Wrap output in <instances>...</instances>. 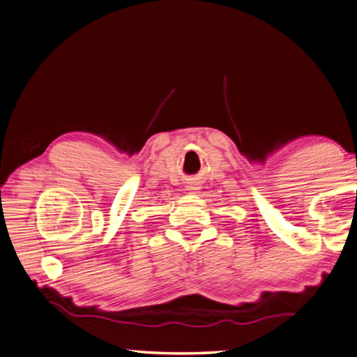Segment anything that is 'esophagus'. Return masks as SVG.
I'll use <instances>...</instances> for the list:
<instances>
[{
    "mask_svg": "<svg viewBox=\"0 0 357 357\" xmlns=\"http://www.w3.org/2000/svg\"><path fill=\"white\" fill-rule=\"evenodd\" d=\"M186 188H188V191H196V190H197V188L192 186V185H188Z\"/></svg>",
    "mask_w": 357,
    "mask_h": 357,
    "instance_id": "34e87169",
    "label": "esophagus"
}]
</instances>
